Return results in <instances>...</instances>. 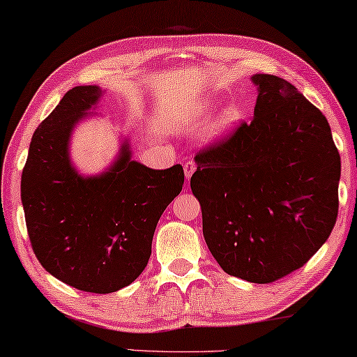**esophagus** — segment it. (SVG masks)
Returning <instances> with one entry per match:
<instances>
[{"mask_svg":"<svg viewBox=\"0 0 357 357\" xmlns=\"http://www.w3.org/2000/svg\"><path fill=\"white\" fill-rule=\"evenodd\" d=\"M194 172H195V163L192 160L185 162L184 163V176H185V179L189 181L190 176H192V174H194Z\"/></svg>","mask_w":357,"mask_h":357,"instance_id":"obj_1","label":"esophagus"}]
</instances>
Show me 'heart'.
Wrapping results in <instances>:
<instances>
[{
    "label": "heart",
    "instance_id": "obj_1",
    "mask_svg": "<svg viewBox=\"0 0 357 357\" xmlns=\"http://www.w3.org/2000/svg\"><path fill=\"white\" fill-rule=\"evenodd\" d=\"M213 109H215V100L211 98L199 99L192 104L184 105L183 109L174 110L172 114V119L176 121H183V123H195V121L205 120L206 116L211 114ZM241 119H242L241 110L237 107L231 105V107L225 109L220 114V116L213 121L210 136L213 139H221V137L227 136L234 128L238 125Z\"/></svg>",
    "mask_w": 357,
    "mask_h": 357
}]
</instances>
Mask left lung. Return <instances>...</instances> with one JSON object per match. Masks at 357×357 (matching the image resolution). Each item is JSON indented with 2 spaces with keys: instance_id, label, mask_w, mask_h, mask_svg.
Instances as JSON below:
<instances>
[{
  "instance_id": "obj_1",
  "label": "left lung",
  "mask_w": 357,
  "mask_h": 357,
  "mask_svg": "<svg viewBox=\"0 0 357 357\" xmlns=\"http://www.w3.org/2000/svg\"><path fill=\"white\" fill-rule=\"evenodd\" d=\"M252 82L253 120L195 155L190 189L222 271L269 284L301 268L331 236L342 163L327 119L294 84L266 73Z\"/></svg>"
}]
</instances>
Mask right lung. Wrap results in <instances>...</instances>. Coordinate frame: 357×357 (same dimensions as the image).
I'll return each mask as SVG.
<instances>
[{
  "label": "right lung",
  "mask_w": 357,
  "mask_h": 357,
  "mask_svg": "<svg viewBox=\"0 0 357 357\" xmlns=\"http://www.w3.org/2000/svg\"><path fill=\"white\" fill-rule=\"evenodd\" d=\"M104 91L75 86L36 128L20 181L33 252L51 275L91 294H112L147 266L165 208L184 184L181 165L152 169L123 139L104 172L84 176L70 158L72 132L93 116Z\"/></svg>",
  "instance_id": "right-lung-1"
}]
</instances>
